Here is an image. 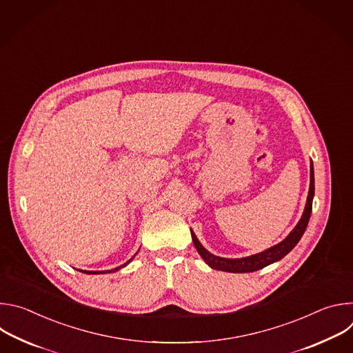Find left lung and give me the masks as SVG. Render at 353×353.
Segmentation results:
<instances>
[{"mask_svg": "<svg viewBox=\"0 0 353 353\" xmlns=\"http://www.w3.org/2000/svg\"><path fill=\"white\" fill-rule=\"evenodd\" d=\"M313 196H314V170H313V162H312V165H310V188H309V195H307L303 215H301L300 221L297 222L294 229L286 236V239H283L281 243L261 251V253H259V254L250 256V257H243V259L216 257V256L211 254L210 251L199 243V240L196 239V236L191 230L192 243H194V245L198 251V254L203 257V260L214 270L226 271V272H237V274L259 271V270L283 259L289 253V251L299 243V240L301 239V236H303V233L307 228V223H309V219H310V215H312Z\"/></svg>", "mask_w": 353, "mask_h": 353, "instance_id": "left-lung-1", "label": "left lung"}]
</instances>
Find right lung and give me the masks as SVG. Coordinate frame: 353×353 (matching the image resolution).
Segmentation results:
<instances>
[{"instance_id": "1", "label": "right lung", "mask_w": 353, "mask_h": 353, "mask_svg": "<svg viewBox=\"0 0 353 353\" xmlns=\"http://www.w3.org/2000/svg\"><path fill=\"white\" fill-rule=\"evenodd\" d=\"M134 259V257H132ZM131 259V260H132ZM131 260H128L125 264H123V265H120V267H117V268H114V270H110V271H82L83 274H106V272H116V271H119L120 268H123V267H125Z\"/></svg>"}]
</instances>
